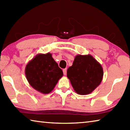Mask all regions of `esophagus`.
Segmentation results:
<instances>
[{
  "label": "esophagus",
  "mask_w": 130,
  "mask_h": 130,
  "mask_svg": "<svg viewBox=\"0 0 130 130\" xmlns=\"http://www.w3.org/2000/svg\"><path fill=\"white\" fill-rule=\"evenodd\" d=\"M67 68H65V69H63V74H64V75H66V74H67Z\"/></svg>",
  "instance_id": "1"
}]
</instances>
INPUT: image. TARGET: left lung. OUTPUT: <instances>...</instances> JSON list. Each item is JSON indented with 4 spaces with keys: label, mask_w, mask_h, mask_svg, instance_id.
Listing matches in <instances>:
<instances>
[{
    "label": "left lung",
    "mask_w": 130,
    "mask_h": 130,
    "mask_svg": "<svg viewBox=\"0 0 130 130\" xmlns=\"http://www.w3.org/2000/svg\"><path fill=\"white\" fill-rule=\"evenodd\" d=\"M67 77L76 93L85 95L100 85L103 70L102 65L90 54L77 55L73 65L68 69Z\"/></svg>",
    "instance_id": "8db88e82"
}]
</instances>
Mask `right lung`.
Masks as SVG:
<instances>
[{
  "instance_id": "right-lung-1",
  "label": "right lung",
  "mask_w": 130,
  "mask_h": 130,
  "mask_svg": "<svg viewBox=\"0 0 130 130\" xmlns=\"http://www.w3.org/2000/svg\"><path fill=\"white\" fill-rule=\"evenodd\" d=\"M52 54H38L26 67L25 74L30 85L43 94L51 92L63 76L62 70Z\"/></svg>"
}]
</instances>
